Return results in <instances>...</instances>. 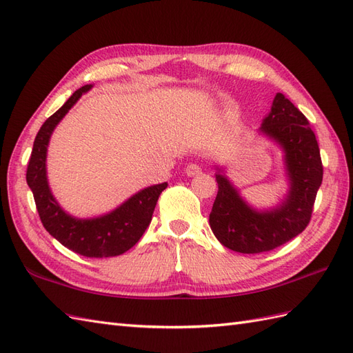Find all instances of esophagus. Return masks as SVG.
<instances>
[{
  "mask_svg": "<svg viewBox=\"0 0 353 353\" xmlns=\"http://www.w3.org/2000/svg\"><path fill=\"white\" fill-rule=\"evenodd\" d=\"M202 172V169L197 166V165H194V163H190V165H187V168H185V174L188 175V176H194V175H199Z\"/></svg>",
  "mask_w": 353,
  "mask_h": 353,
  "instance_id": "34e87169",
  "label": "esophagus"
}]
</instances>
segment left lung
Instances as JSON below:
<instances>
[{"label": "left lung", "mask_w": 353, "mask_h": 353, "mask_svg": "<svg viewBox=\"0 0 353 353\" xmlns=\"http://www.w3.org/2000/svg\"><path fill=\"white\" fill-rule=\"evenodd\" d=\"M261 133L276 141L285 152L289 192L276 208L257 211L248 205L226 175L216 174L217 197L210 226L219 241L245 254L270 252L303 232L312 219L323 166L314 132L303 112L277 92Z\"/></svg>", "instance_id": "obj_1"}]
</instances>
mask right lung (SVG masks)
<instances>
[{"label": "right lung", "mask_w": 353, "mask_h": 353, "mask_svg": "<svg viewBox=\"0 0 353 353\" xmlns=\"http://www.w3.org/2000/svg\"><path fill=\"white\" fill-rule=\"evenodd\" d=\"M91 85L76 90L72 97L50 115L36 136L27 169L31 188L43 226L68 250L87 257H112L125 253L139 241L150 226L160 193L168 183L151 185L133 194L105 216L96 219H74L61 208L50 193L46 176L48 143L57 124L65 117Z\"/></svg>", "instance_id": "obj_1"}]
</instances>
